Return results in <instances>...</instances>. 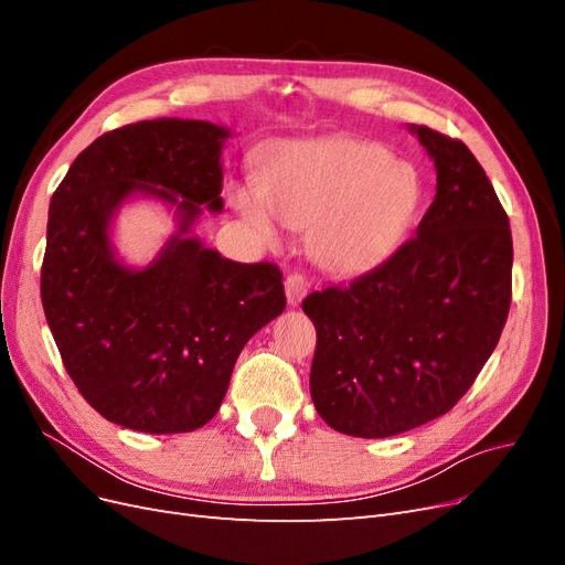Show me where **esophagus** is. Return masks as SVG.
I'll use <instances>...</instances> for the list:
<instances>
[{
  "label": "esophagus",
  "mask_w": 565,
  "mask_h": 565,
  "mask_svg": "<svg viewBox=\"0 0 565 565\" xmlns=\"http://www.w3.org/2000/svg\"><path fill=\"white\" fill-rule=\"evenodd\" d=\"M285 295H287V303L299 306L303 301V297L309 295V280H306L301 273H292V276H287L285 280Z\"/></svg>",
  "instance_id": "obj_1"
}]
</instances>
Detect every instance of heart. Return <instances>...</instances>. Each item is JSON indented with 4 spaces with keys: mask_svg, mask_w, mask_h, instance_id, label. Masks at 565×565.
<instances>
[{
    "mask_svg": "<svg viewBox=\"0 0 565 565\" xmlns=\"http://www.w3.org/2000/svg\"><path fill=\"white\" fill-rule=\"evenodd\" d=\"M417 169L353 136L287 141L266 158L259 183L228 188L233 210L262 247L282 245V226L309 228L316 264L334 276L382 266L422 207Z\"/></svg>",
    "mask_w": 565,
    "mask_h": 565,
    "instance_id": "1",
    "label": "heart"
}]
</instances>
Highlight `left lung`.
<instances>
[{
  "label": "left lung",
  "mask_w": 565,
  "mask_h": 565,
  "mask_svg": "<svg viewBox=\"0 0 565 565\" xmlns=\"http://www.w3.org/2000/svg\"><path fill=\"white\" fill-rule=\"evenodd\" d=\"M436 167L417 235L349 287L303 299L316 324L311 398L334 431L386 438L465 396L511 303L509 218L473 152L409 125Z\"/></svg>",
  "instance_id": "obj_1"
}]
</instances>
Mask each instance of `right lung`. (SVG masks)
<instances>
[{
    "label": "right lung",
    "instance_id": "right-lung-1",
    "mask_svg": "<svg viewBox=\"0 0 565 565\" xmlns=\"http://www.w3.org/2000/svg\"><path fill=\"white\" fill-rule=\"evenodd\" d=\"M233 131L158 117L82 150L49 204L42 303L63 365L98 415L143 434H185L224 401L247 341L285 311L282 273L237 264L195 235L224 210L221 150ZM156 199L175 233L143 267L114 247L118 210Z\"/></svg>",
    "mask_w": 565,
    "mask_h": 565
}]
</instances>
